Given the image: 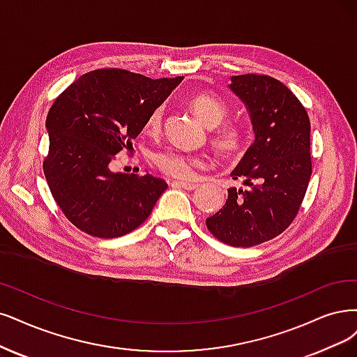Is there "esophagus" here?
<instances>
[{
	"mask_svg": "<svg viewBox=\"0 0 357 357\" xmlns=\"http://www.w3.org/2000/svg\"><path fill=\"white\" fill-rule=\"evenodd\" d=\"M174 183H175V185H178V187L183 188V190H187V191H192V190H195L197 187H199V183H192V182H183V181H175Z\"/></svg>",
	"mask_w": 357,
	"mask_h": 357,
	"instance_id": "obj_1",
	"label": "esophagus"
}]
</instances>
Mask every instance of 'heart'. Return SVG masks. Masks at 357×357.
<instances>
[{
    "label": "heart",
    "instance_id": "b5f03b06",
    "mask_svg": "<svg viewBox=\"0 0 357 357\" xmlns=\"http://www.w3.org/2000/svg\"><path fill=\"white\" fill-rule=\"evenodd\" d=\"M190 105L202 122L207 126L215 128L228 116V107L220 98L212 94H195L190 98ZM163 122V107H155L147 117L145 128L150 134H157ZM215 147L223 154H234L240 151L244 145V132L236 125H227L215 132ZM154 163L163 174L179 178L191 179L199 167L206 165L200 155L182 153L178 150H165L154 155Z\"/></svg>",
    "mask_w": 357,
    "mask_h": 357
}]
</instances>
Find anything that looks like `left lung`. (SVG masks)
Returning a JSON list of instances; mask_svg holds the SVG:
<instances>
[{
  "label": "left lung",
  "instance_id": "obj_1",
  "mask_svg": "<svg viewBox=\"0 0 357 357\" xmlns=\"http://www.w3.org/2000/svg\"><path fill=\"white\" fill-rule=\"evenodd\" d=\"M229 88L245 104L255 130V142L231 172L250 188H229L225 206L206 225L222 243L253 247L282 234L298 213L312 175L310 122L278 79L232 76Z\"/></svg>",
  "mask_w": 357,
  "mask_h": 357
}]
</instances>
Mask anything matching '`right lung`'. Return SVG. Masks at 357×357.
<instances>
[{
    "instance_id": "1",
    "label": "right lung",
    "mask_w": 357,
    "mask_h": 357,
    "mask_svg": "<svg viewBox=\"0 0 357 357\" xmlns=\"http://www.w3.org/2000/svg\"><path fill=\"white\" fill-rule=\"evenodd\" d=\"M183 76L151 79L122 69L92 70L66 88L47 116L44 175L64 216L98 238L137 229L167 183L113 170L116 154L132 149L147 122Z\"/></svg>"
}]
</instances>
